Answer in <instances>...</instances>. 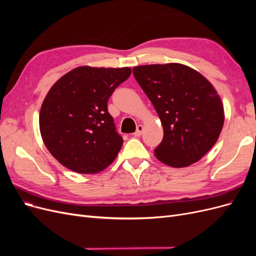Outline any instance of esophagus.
<instances>
[{
  "mask_svg": "<svg viewBox=\"0 0 256 256\" xmlns=\"http://www.w3.org/2000/svg\"><path fill=\"white\" fill-rule=\"evenodd\" d=\"M143 129H144V127H143L142 125L136 126V132L134 134V136H142Z\"/></svg>",
  "mask_w": 256,
  "mask_h": 256,
  "instance_id": "34e87169",
  "label": "esophagus"
}]
</instances>
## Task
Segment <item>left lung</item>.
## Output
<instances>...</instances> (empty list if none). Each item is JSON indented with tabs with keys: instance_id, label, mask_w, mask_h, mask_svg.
Here are the masks:
<instances>
[{
	"instance_id": "8db88e82",
	"label": "left lung",
	"mask_w": 256,
	"mask_h": 256,
	"mask_svg": "<svg viewBox=\"0 0 256 256\" xmlns=\"http://www.w3.org/2000/svg\"><path fill=\"white\" fill-rule=\"evenodd\" d=\"M132 72L164 127L154 156L173 168L198 162L216 144L224 124L223 104L212 83L177 63L136 66Z\"/></svg>"
}]
</instances>
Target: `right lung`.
Here are the masks:
<instances>
[{
  "instance_id": "1",
  "label": "right lung",
  "mask_w": 256,
  "mask_h": 256,
  "mask_svg": "<svg viewBox=\"0 0 256 256\" xmlns=\"http://www.w3.org/2000/svg\"><path fill=\"white\" fill-rule=\"evenodd\" d=\"M130 74L129 67L81 66L54 83L42 106L40 129L60 164L95 174L115 160L124 141L108 112V100Z\"/></svg>"
}]
</instances>
